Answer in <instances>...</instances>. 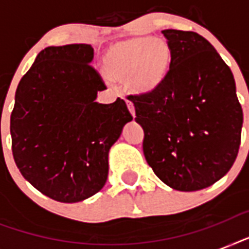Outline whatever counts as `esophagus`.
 Returning a JSON list of instances; mask_svg holds the SVG:
<instances>
[{
	"instance_id": "esophagus-1",
	"label": "esophagus",
	"mask_w": 249,
	"mask_h": 249,
	"mask_svg": "<svg viewBox=\"0 0 249 249\" xmlns=\"http://www.w3.org/2000/svg\"><path fill=\"white\" fill-rule=\"evenodd\" d=\"M126 106H128V109L130 111V113H132V116H136V111H134V106H133L132 102L126 101Z\"/></svg>"
}]
</instances>
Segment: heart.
<instances>
[{"instance_id":"1","label":"heart","mask_w":249,"mask_h":249,"mask_svg":"<svg viewBox=\"0 0 249 249\" xmlns=\"http://www.w3.org/2000/svg\"><path fill=\"white\" fill-rule=\"evenodd\" d=\"M105 63L111 77L126 80L130 89L147 93L165 77L170 64V48L163 38L133 37L111 45Z\"/></svg>"}]
</instances>
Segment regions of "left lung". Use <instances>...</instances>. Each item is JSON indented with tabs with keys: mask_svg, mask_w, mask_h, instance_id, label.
<instances>
[{
	"mask_svg": "<svg viewBox=\"0 0 249 249\" xmlns=\"http://www.w3.org/2000/svg\"><path fill=\"white\" fill-rule=\"evenodd\" d=\"M169 71L148 93L129 95L154 173L178 191L208 187L228 173L240 146L243 111L231 70L195 32L164 29Z\"/></svg>",
	"mask_w": 249,
	"mask_h": 249,
	"instance_id": "left-lung-1",
	"label": "left lung"
}]
</instances>
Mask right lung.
Segmentation results:
<instances>
[{
  "label": "right lung",
  "instance_id": "obj_1",
  "mask_svg": "<svg viewBox=\"0 0 249 249\" xmlns=\"http://www.w3.org/2000/svg\"><path fill=\"white\" fill-rule=\"evenodd\" d=\"M88 44L49 46L21 77L10 117L11 148L21 176L46 196L76 203L108 176V152L133 120L126 103L95 102L106 89Z\"/></svg>",
  "mask_w": 249,
  "mask_h": 249
}]
</instances>
